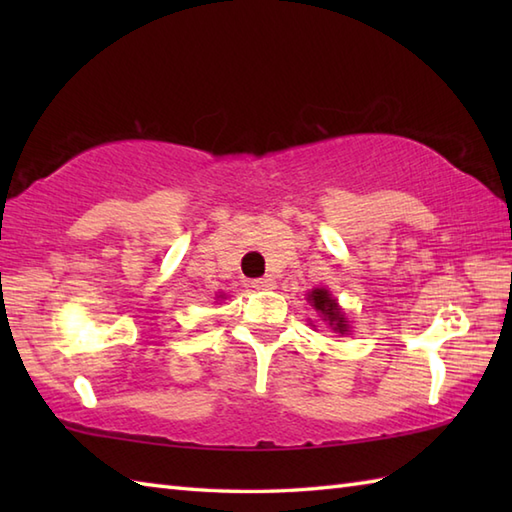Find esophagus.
<instances>
[{
    "instance_id": "34e87169",
    "label": "esophagus",
    "mask_w": 512,
    "mask_h": 512,
    "mask_svg": "<svg viewBox=\"0 0 512 512\" xmlns=\"http://www.w3.org/2000/svg\"><path fill=\"white\" fill-rule=\"evenodd\" d=\"M250 286L257 288V290H270V288H275V279L270 277V275H266V277H259V279L250 281Z\"/></svg>"
}]
</instances>
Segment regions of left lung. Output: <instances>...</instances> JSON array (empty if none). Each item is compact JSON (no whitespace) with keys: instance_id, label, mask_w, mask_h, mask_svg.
<instances>
[{"instance_id":"8db88e82","label":"left lung","mask_w":512,"mask_h":512,"mask_svg":"<svg viewBox=\"0 0 512 512\" xmlns=\"http://www.w3.org/2000/svg\"><path fill=\"white\" fill-rule=\"evenodd\" d=\"M308 297H310V303L314 306V310L323 314L325 321L330 323V328L334 332H339V334L347 332V321H345V317L341 314L339 306H336V301L328 295V290L317 288V290H312Z\"/></svg>"}]
</instances>
